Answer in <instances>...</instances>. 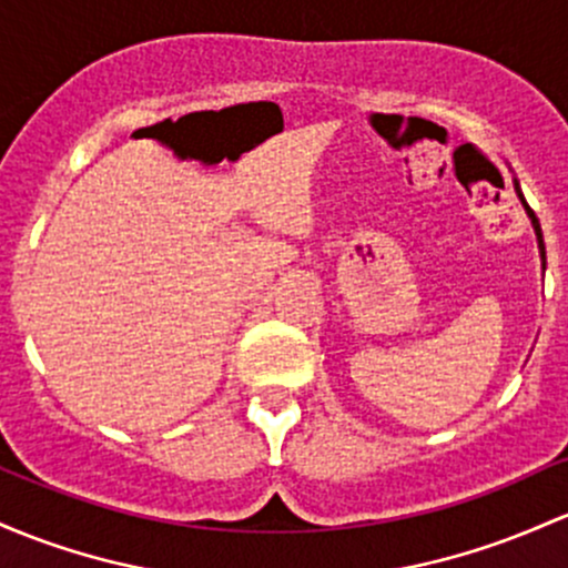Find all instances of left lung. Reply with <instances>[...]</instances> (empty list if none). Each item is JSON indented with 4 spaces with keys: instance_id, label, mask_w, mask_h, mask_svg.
Masks as SVG:
<instances>
[{
    "instance_id": "8db88e82",
    "label": "left lung",
    "mask_w": 568,
    "mask_h": 568,
    "mask_svg": "<svg viewBox=\"0 0 568 568\" xmlns=\"http://www.w3.org/2000/svg\"><path fill=\"white\" fill-rule=\"evenodd\" d=\"M513 183H515V193H517V199H520L523 210H526L528 221H531V226H534V234H537V245H539V253H541V270H545V240H541V226H539V217L534 215V210H531V207H528V202H526V196H523V191H520V183H517V178H513Z\"/></svg>"
}]
</instances>
